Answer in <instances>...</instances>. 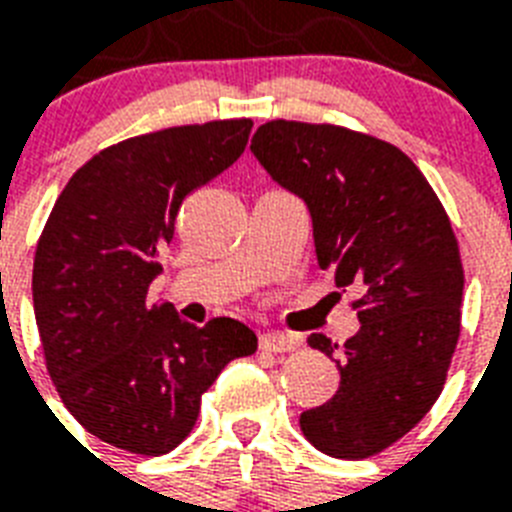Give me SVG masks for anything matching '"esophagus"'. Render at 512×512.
<instances>
[{
  "instance_id": "esophagus-1",
  "label": "esophagus",
  "mask_w": 512,
  "mask_h": 512,
  "mask_svg": "<svg viewBox=\"0 0 512 512\" xmlns=\"http://www.w3.org/2000/svg\"><path fill=\"white\" fill-rule=\"evenodd\" d=\"M300 345L295 335H284V332H265L260 337V350H268V353H289Z\"/></svg>"
}]
</instances>
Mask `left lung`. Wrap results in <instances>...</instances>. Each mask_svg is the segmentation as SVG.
<instances>
[{"label": "left lung", "mask_w": 512, "mask_h": 512, "mask_svg": "<svg viewBox=\"0 0 512 512\" xmlns=\"http://www.w3.org/2000/svg\"><path fill=\"white\" fill-rule=\"evenodd\" d=\"M249 148L305 201L321 271L358 295L361 327L342 348L308 337L337 364L340 388L300 414V428L329 457H372L444 390L465 287L452 223L417 164L364 132L276 119L257 127Z\"/></svg>", "instance_id": "obj_1"}]
</instances>
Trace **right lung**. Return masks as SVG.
<instances>
[{
	"label": "right lung",
	"mask_w": 512,
	"mask_h": 512,
	"mask_svg": "<svg viewBox=\"0 0 512 512\" xmlns=\"http://www.w3.org/2000/svg\"><path fill=\"white\" fill-rule=\"evenodd\" d=\"M249 132L252 119H225L122 140L74 172L47 217L31 281L47 372L116 449L172 452L225 364L257 350L241 321L193 327L146 300L183 199L244 154Z\"/></svg>",
	"instance_id": "add662e5"
}]
</instances>
